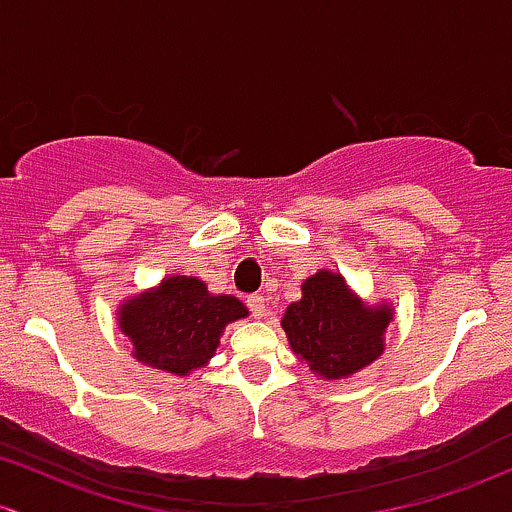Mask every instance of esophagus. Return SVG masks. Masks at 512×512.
I'll list each match as a JSON object with an SVG mask.
<instances>
[{
  "mask_svg": "<svg viewBox=\"0 0 512 512\" xmlns=\"http://www.w3.org/2000/svg\"><path fill=\"white\" fill-rule=\"evenodd\" d=\"M247 308H250L252 316L255 318H265L267 316V299L260 294H252L250 299H247Z\"/></svg>",
  "mask_w": 512,
  "mask_h": 512,
  "instance_id": "esophagus-1",
  "label": "esophagus"
}]
</instances>
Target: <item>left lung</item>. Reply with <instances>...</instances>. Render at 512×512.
<instances>
[{
  "instance_id": "obj_1",
  "label": "left lung",
  "mask_w": 512,
  "mask_h": 512,
  "mask_svg": "<svg viewBox=\"0 0 512 512\" xmlns=\"http://www.w3.org/2000/svg\"><path fill=\"white\" fill-rule=\"evenodd\" d=\"M393 303L359 299L340 272L318 269L289 303L282 328L291 352L323 381H340L374 364L386 350Z\"/></svg>"
}]
</instances>
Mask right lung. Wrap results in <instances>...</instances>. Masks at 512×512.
Wrapping results in <instances>:
<instances>
[{
  "label": "right lung",
  "mask_w": 512,
  "mask_h": 512,
  "mask_svg": "<svg viewBox=\"0 0 512 512\" xmlns=\"http://www.w3.org/2000/svg\"><path fill=\"white\" fill-rule=\"evenodd\" d=\"M247 306L230 294H211L199 277L172 274L116 308L119 330L131 340L133 359L172 376L206 367L228 323L247 318Z\"/></svg>",
  "instance_id": "obj_1"
}]
</instances>
